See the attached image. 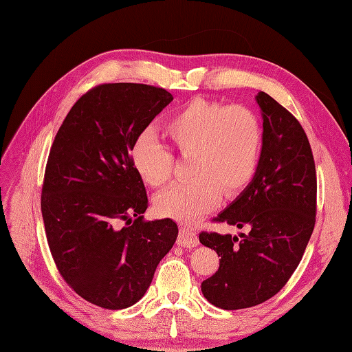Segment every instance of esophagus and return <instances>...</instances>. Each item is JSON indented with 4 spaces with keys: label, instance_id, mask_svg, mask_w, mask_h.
<instances>
[{
    "label": "esophagus",
    "instance_id": "1",
    "mask_svg": "<svg viewBox=\"0 0 352 352\" xmlns=\"http://www.w3.org/2000/svg\"><path fill=\"white\" fill-rule=\"evenodd\" d=\"M198 242V235L194 229H190L188 226H180L179 228V236H177V245L179 247H185V248H192L197 247Z\"/></svg>",
    "mask_w": 352,
    "mask_h": 352
}]
</instances>
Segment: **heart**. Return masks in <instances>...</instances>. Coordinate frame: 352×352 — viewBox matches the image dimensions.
I'll list each match as a JSON object with an SVG mask.
<instances>
[{
  "mask_svg": "<svg viewBox=\"0 0 352 352\" xmlns=\"http://www.w3.org/2000/svg\"><path fill=\"white\" fill-rule=\"evenodd\" d=\"M163 132L179 155L190 157V179L155 198L160 216L192 223L217 204L221 190L235 195L258 172L264 131L260 116L248 105L197 98L170 114ZM131 160L136 173L153 188L172 177L175 157L150 132L133 141Z\"/></svg>",
  "mask_w": 352,
  "mask_h": 352,
  "instance_id": "heart-1",
  "label": "heart"
}]
</instances>
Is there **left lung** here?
Wrapping results in <instances>:
<instances>
[{"instance_id":"obj_1","label":"left lung","mask_w":352,"mask_h":352,"mask_svg":"<svg viewBox=\"0 0 352 352\" xmlns=\"http://www.w3.org/2000/svg\"><path fill=\"white\" fill-rule=\"evenodd\" d=\"M257 102L264 129L258 172L211 220L250 232L241 238L199 233V242L220 257L219 270L201 283V291L223 310L250 308L278 294L300 264L316 225V164L302 126L265 92Z\"/></svg>"}]
</instances>
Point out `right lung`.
I'll list each match as a JSON object with an SVG mask.
<instances>
[{
	"instance_id": "obj_1",
	"label": "right lung",
	"mask_w": 352,
	"mask_h": 352,
	"mask_svg": "<svg viewBox=\"0 0 352 352\" xmlns=\"http://www.w3.org/2000/svg\"><path fill=\"white\" fill-rule=\"evenodd\" d=\"M172 100L153 85H97L51 145L41 211L52 260L74 292L107 310L141 300L177 238L172 219H144L146 190L131 160L133 141Z\"/></svg>"
}]
</instances>
